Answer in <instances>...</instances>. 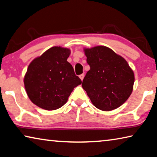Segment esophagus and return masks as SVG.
I'll use <instances>...</instances> for the list:
<instances>
[{"label": "esophagus", "mask_w": 157, "mask_h": 157, "mask_svg": "<svg viewBox=\"0 0 157 157\" xmlns=\"http://www.w3.org/2000/svg\"><path fill=\"white\" fill-rule=\"evenodd\" d=\"M79 78H80V79H81V80L82 81V80H83V79H84V74H81V75H79Z\"/></svg>", "instance_id": "34e87169"}]
</instances>
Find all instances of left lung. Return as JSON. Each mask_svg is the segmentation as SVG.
I'll return each instance as SVG.
<instances>
[{"instance_id":"8db88e82","label":"left lung","mask_w":157,"mask_h":157,"mask_svg":"<svg viewBox=\"0 0 157 157\" xmlns=\"http://www.w3.org/2000/svg\"><path fill=\"white\" fill-rule=\"evenodd\" d=\"M90 70L82 86L95 107L111 111L128 99L133 91L134 73L127 61L109 48H84Z\"/></svg>"}]
</instances>
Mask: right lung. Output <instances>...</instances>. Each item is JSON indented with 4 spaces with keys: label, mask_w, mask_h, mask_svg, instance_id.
Wrapping results in <instances>:
<instances>
[{
    "label": "right lung",
    "mask_w": 157,
    "mask_h": 157,
    "mask_svg": "<svg viewBox=\"0 0 157 157\" xmlns=\"http://www.w3.org/2000/svg\"><path fill=\"white\" fill-rule=\"evenodd\" d=\"M71 50L54 46L32 61L24 77L25 91L34 105L44 109H57L82 81L67 62Z\"/></svg>",
    "instance_id": "1"
}]
</instances>
